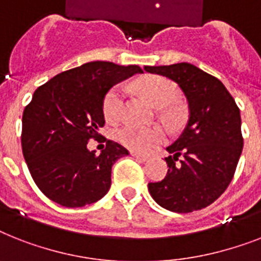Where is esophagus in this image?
Instances as JSON below:
<instances>
[{
  "label": "esophagus",
  "mask_w": 261,
  "mask_h": 261,
  "mask_svg": "<svg viewBox=\"0 0 261 261\" xmlns=\"http://www.w3.org/2000/svg\"><path fill=\"white\" fill-rule=\"evenodd\" d=\"M131 155L134 156V158H137V160L142 161V162H147V161L150 160L147 155H142V154H138V152H131Z\"/></svg>",
  "instance_id": "34e87169"
}]
</instances>
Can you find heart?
<instances>
[{
    "mask_svg": "<svg viewBox=\"0 0 261 261\" xmlns=\"http://www.w3.org/2000/svg\"><path fill=\"white\" fill-rule=\"evenodd\" d=\"M139 92L158 109H162L167 118H175L177 110L170 106L178 96V90L174 83L161 76H150L139 83ZM124 100L123 87H114L106 95L103 100V115L109 122H116L122 115ZM116 141L124 147L135 152H150L166 141V134L161 127L138 128L124 126L115 133Z\"/></svg>",
    "mask_w": 261,
    "mask_h": 261,
    "instance_id": "heart-1",
    "label": "heart"
}]
</instances>
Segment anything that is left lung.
Instances as JSON below:
<instances>
[{
    "label": "left lung",
    "instance_id": "obj_1",
    "mask_svg": "<svg viewBox=\"0 0 261 261\" xmlns=\"http://www.w3.org/2000/svg\"><path fill=\"white\" fill-rule=\"evenodd\" d=\"M178 84L189 119L181 137L167 147V174L150 182L149 192L167 211L189 213L215 202L233 178L243 151L240 110L217 77L189 63L145 67Z\"/></svg>",
    "mask_w": 261,
    "mask_h": 261
}]
</instances>
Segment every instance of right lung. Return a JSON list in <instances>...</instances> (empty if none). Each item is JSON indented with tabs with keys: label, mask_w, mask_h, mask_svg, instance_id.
Segmentation results:
<instances>
[{
	"label": "right lung",
	"mask_w": 261,
	"mask_h": 261,
	"mask_svg": "<svg viewBox=\"0 0 261 261\" xmlns=\"http://www.w3.org/2000/svg\"><path fill=\"white\" fill-rule=\"evenodd\" d=\"M138 65L91 61L56 75L35 91L22 114L21 146L32 178L49 200L77 207L100 200L111 186V167L128 154L103 138L97 155L87 143L101 137L103 99L114 84L142 73ZM99 142V141H97Z\"/></svg>",
	"instance_id": "right-lung-1"
}]
</instances>
